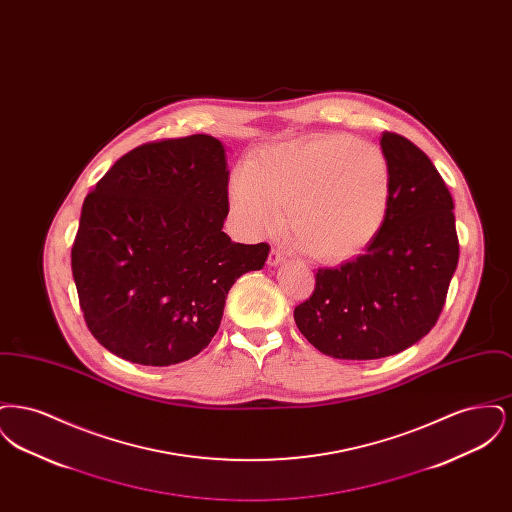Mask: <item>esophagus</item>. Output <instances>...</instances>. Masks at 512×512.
I'll return each mask as SVG.
<instances>
[{"label": "esophagus", "mask_w": 512, "mask_h": 512, "mask_svg": "<svg viewBox=\"0 0 512 512\" xmlns=\"http://www.w3.org/2000/svg\"><path fill=\"white\" fill-rule=\"evenodd\" d=\"M284 261H286V257L278 249H270V253H268V265L270 267H276V265H280Z\"/></svg>", "instance_id": "34e87169"}]
</instances>
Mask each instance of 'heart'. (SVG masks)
Masks as SVG:
<instances>
[{"label": "heart", "instance_id": "b5f03b06", "mask_svg": "<svg viewBox=\"0 0 512 512\" xmlns=\"http://www.w3.org/2000/svg\"><path fill=\"white\" fill-rule=\"evenodd\" d=\"M228 201L251 238L276 230L288 205L292 244L320 263H343L363 253L388 220L390 163L374 144L318 134L257 153L232 174Z\"/></svg>", "mask_w": 512, "mask_h": 512}]
</instances>
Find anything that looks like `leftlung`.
<instances>
[{
    "instance_id": "left-lung-1",
    "label": "left lung",
    "mask_w": 512,
    "mask_h": 512,
    "mask_svg": "<svg viewBox=\"0 0 512 512\" xmlns=\"http://www.w3.org/2000/svg\"><path fill=\"white\" fill-rule=\"evenodd\" d=\"M380 146L391 171L382 232L357 259L318 268L315 292L293 311L299 332L334 359H382L422 340L459 263L455 205L434 163L393 132Z\"/></svg>"
}]
</instances>
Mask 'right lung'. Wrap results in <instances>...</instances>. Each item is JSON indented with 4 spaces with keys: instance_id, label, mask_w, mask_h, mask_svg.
Instances as JSON below:
<instances>
[{
    "instance_id": "obj_1",
    "label": "right lung",
    "mask_w": 512,
    "mask_h": 512,
    "mask_svg": "<svg viewBox=\"0 0 512 512\" xmlns=\"http://www.w3.org/2000/svg\"><path fill=\"white\" fill-rule=\"evenodd\" d=\"M228 163L217 138L194 134L136 147L86 195L71 265L94 338L124 361H188L219 330L226 295L261 270L270 245L236 244Z\"/></svg>"
}]
</instances>
